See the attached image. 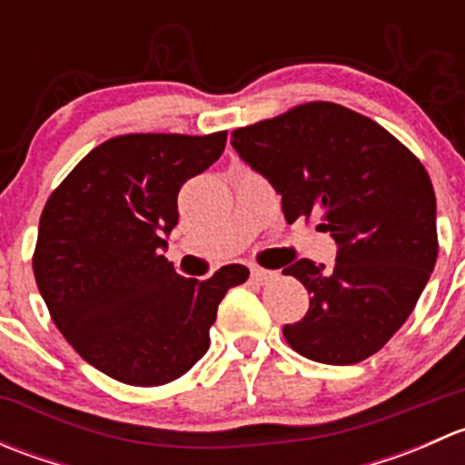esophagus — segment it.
<instances>
[{"instance_id":"obj_1","label":"esophagus","mask_w":465,"mask_h":465,"mask_svg":"<svg viewBox=\"0 0 465 465\" xmlns=\"http://www.w3.org/2000/svg\"><path fill=\"white\" fill-rule=\"evenodd\" d=\"M272 276H274V272L262 270V267H252V279H254L256 283H265V281H270Z\"/></svg>"}]
</instances>
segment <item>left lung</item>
<instances>
[{
  "mask_svg": "<svg viewBox=\"0 0 465 465\" xmlns=\"http://www.w3.org/2000/svg\"><path fill=\"white\" fill-rule=\"evenodd\" d=\"M232 145L281 193L290 224L320 215L337 242L332 267L302 259L311 308L283 337L299 355L355 364L382 349L414 311L439 254L428 171L369 116L312 101L232 133Z\"/></svg>",
  "mask_w": 465,
  "mask_h": 465,
  "instance_id": "left-lung-1",
  "label": "left lung"
}]
</instances>
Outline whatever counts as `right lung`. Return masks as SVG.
<instances>
[{"label":"right lung","instance_id":"1","mask_svg":"<svg viewBox=\"0 0 465 465\" xmlns=\"http://www.w3.org/2000/svg\"><path fill=\"white\" fill-rule=\"evenodd\" d=\"M227 130L107 139L55 186L40 215L33 274L49 315L85 362L133 387L184 376L209 349L218 303L245 265L184 279L162 256L177 193L223 154Z\"/></svg>","mask_w":465,"mask_h":465}]
</instances>
